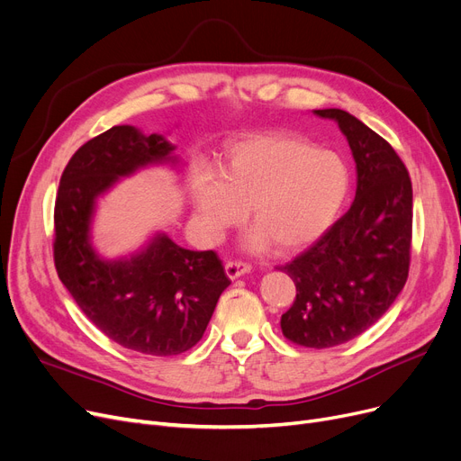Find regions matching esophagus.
I'll use <instances>...</instances> for the list:
<instances>
[{
    "mask_svg": "<svg viewBox=\"0 0 461 461\" xmlns=\"http://www.w3.org/2000/svg\"><path fill=\"white\" fill-rule=\"evenodd\" d=\"M250 271H252V267H250L249 263H243V261H228L226 263V275L231 280L243 276V275H247Z\"/></svg>",
    "mask_w": 461,
    "mask_h": 461,
    "instance_id": "esophagus-1",
    "label": "esophagus"
}]
</instances>
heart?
<instances>
[{
  "instance_id": "b5f03b06",
  "label": "heart",
  "mask_w": 461,
  "mask_h": 461,
  "mask_svg": "<svg viewBox=\"0 0 461 461\" xmlns=\"http://www.w3.org/2000/svg\"><path fill=\"white\" fill-rule=\"evenodd\" d=\"M351 188L348 162L312 141L254 136L230 145L222 167L196 164L190 200L202 228L216 237L243 221L247 205L256 226L245 247L261 252L271 243L292 252L321 237L340 214Z\"/></svg>"
}]
</instances>
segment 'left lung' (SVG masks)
I'll use <instances>...</instances> for the list:
<instances>
[{"label":"left lung","instance_id":"8db88e82","mask_svg":"<svg viewBox=\"0 0 461 461\" xmlns=\"http://www.w3.org/2000/svg\"><path fill=\"white\" fill-rule=\"evenodd\" d=\"M348 138L357 167L349 211L316 245L280 271L297 297L280 327L287 340L325 349L368 330L405 285L413 226V186L403 162L377 132L340 108L313 110Z\"/></svg>","mask_w":461,"mask_h":461}]
</instances>
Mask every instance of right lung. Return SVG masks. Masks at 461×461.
<instances>
[{"instance_id": "add662e5", "label": "right lung", "mask_w": 461, "mask_h": 461, "mask_svg": "<svg viewBox=\"0 0 461 461\" xmlns=\"http://www.w3.org/2000/svg\"><path fill=\"white\" fill-rule=\"evenodd\" d=\"M164 134L112 127L72 155L56 198L54 259L59 280L110 340L141 355H179L200 342L218 297L231 284L212 250H188L157 231L129 256L93 247L99 198L149 166L181 169Z\"/></svg>"}]
</instances>
